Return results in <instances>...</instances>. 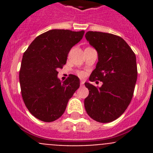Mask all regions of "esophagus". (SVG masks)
<instances>
[{"label": "esophagus", "mask_w": 153, "mask_h": 153, "mask_svg": "<svg viewBox=\"0 0 153 153\" xmlns=\"http://www.w3.org/2000/svg\"><path fill=\"white\" fill-rule=\"evenodd\" d=\"M83 84H84V82H83V80H81V81H80V86H83Z\"/></svg>", "instance_id": "34e87169"}]
</instances>
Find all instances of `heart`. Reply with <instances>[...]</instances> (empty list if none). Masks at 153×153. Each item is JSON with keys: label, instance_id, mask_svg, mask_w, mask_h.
<instances>
[{"label": "heart", "instance_id": "heart-1", "mask_svg": "<svg viewBox=\"0 0 153 153\" xmlns=\"http://www.w3.org/2000/svg\"><path fill=\"white\" fill-rule=\"evenodd\" d=\"M78 74H79V76H82V77H83V76H84V75H85L84 73L83 72H79L78 73Z\"/></svg>", "mask_w": 153, "mask_h": 153}]
</instances>
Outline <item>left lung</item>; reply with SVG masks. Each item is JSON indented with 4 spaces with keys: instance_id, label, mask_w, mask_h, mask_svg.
Here are the masks:
<instances>
[{
    "instance_id": "left-lung-1",
    "label": "left lung",
    "mask_w": 153,
    "mask_h": 153,
    "mask_svg": "<svg viewBox=\"0 0 153 153\" xmlns=\"http://www.w3.org/2000/svg\"><path fill=\"white\" fill-rule=\"evenodd\" d=\"M85 37L98 53V62L89 79L102 82L99 88L85 83L89 90L85 109L97 122H113L125 112L133 96L137 79L136 55L117 35L88 31Z\"/></svg>"
}]
</instances>
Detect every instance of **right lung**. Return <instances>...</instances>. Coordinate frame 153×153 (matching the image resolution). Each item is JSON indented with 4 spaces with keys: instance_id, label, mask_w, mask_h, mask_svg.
<instances>
[{
    "instance_id": "add662e5",
    "label": "right lung",
    "mask_w": 153,
    "mask_h": 153,
    "mask_svg": "<svg viewBox=\"0 0 153 153\" xmlns=\"http://www.w3.org/2000/svg\"><path fill=\"white\" fill-rule=\"evenodd\" d=\"M85 31L51 30L36 36L23 55L19 79L21 94L30 113L44 122L60 118L68 101L79 87V79L70 74L63 82L57 70L66 64L73 47Z\"/></svg>"
}]
</instances>
